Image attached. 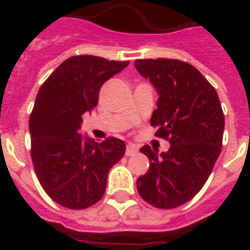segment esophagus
Here are the masks:
<instances>
[{
  "label": "esophagus",
  "mask_w": 250,
  "mask_h": 250,
  "mask_svg": "<svg viewBox=\"0 0 250 250\" xmlns=\"http://www.w3.org/2000/svg\"><path fill=\"white\" fill-rule=\"evenodd\" d=\"M136 152H138V148L134 145H127V147H125V155L127 157H132Z\"/></svg>",
  "instance_id": "esophagus-1"
}]
</instances>
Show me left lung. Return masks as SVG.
<instances>
[{"label": "left lung", "mask_w": 250, "mask_h": 250, "mask_svg": "<svg viewBox=\"0 0 250 250\" xmlns=\"http://www.w3.org/2000/svg\"><path fill=\"white\" fill-rule=\"evenodd\" d=\"M136 71L159 93L152 112L155 136L170 142L167 152L150 146L143 152L150 167L136 181L146 202L158 209L186 204L204 188L222 148L225 118L214 87L188 62L175 59H143Z\"/></svg>", "instance_id": "8db88e82"}]
</instances>
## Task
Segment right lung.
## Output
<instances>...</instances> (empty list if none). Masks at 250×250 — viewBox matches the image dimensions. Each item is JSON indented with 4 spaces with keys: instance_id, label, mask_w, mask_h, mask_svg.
Here are the masks:
<instances>
[{
    "instance_id": "1",
    "label": "right lung",
    "mask_w": 250,
    "mask_h": 250,
    "mask_svg": "<svg viewBox=\"0 0 250 250\" xmlns=\"http://www.w3.org/2000/svg\"><path fill=\"white\" fill-rule=\"evenodd\" d=\"M128 62L72 56L39 89L29 118L30 157L42 188L64 208L85 209L100 201L109 168L125 155L123 141L109 136L98 143L79 128L83 115L98 105L102 85Z\"/></svg>"
}]
</instances>
